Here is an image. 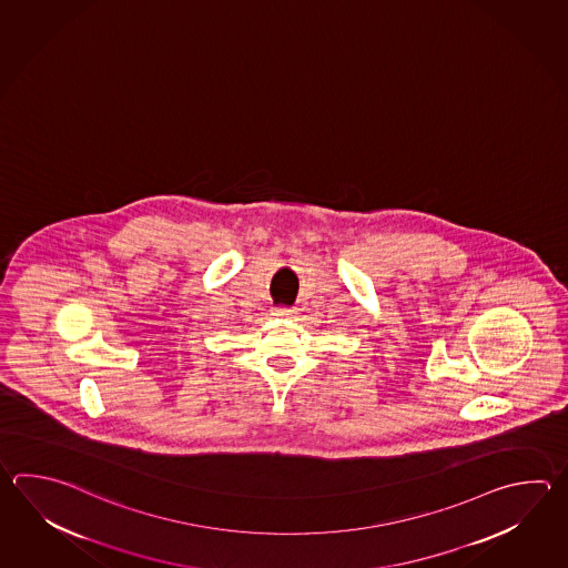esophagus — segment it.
Listing matches in <instances>:
<instances>
[{"label": "esophagus", "mask_w": 568, "mask_h": 568, "mask_svg": "<svg viewBox=\"0 0 568 568\" xmlns=\"http://www.w3.org/2000/svg\"><path fill=\"white\" fill-rule=\"evenodd\" d=\"M271 313L277 315V317H291V315L295 313V310H293V307H275Z\"/></svg>", "instance_id": "obj_1"}]
</instances>
